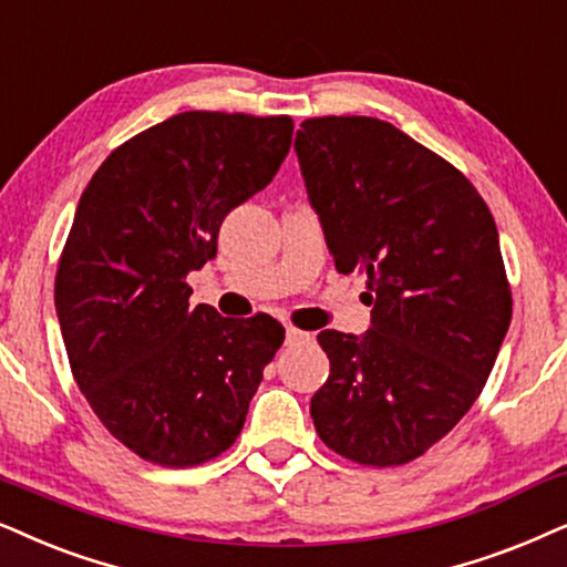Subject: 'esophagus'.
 Returning <instances> with one entry per match:
<instances>
[{
	"label": "esophagus",
	"mask_w": 567,
	"mask_h": 567,
	"mask_svg": "<svg viewBox=\"0 0 567 567\" xmlns=\"http://www.w3.org/2000/svg\"><path fill=\"white\" fill-rule=\"evenodd\" d=\"M307 341H312L310 333H305V330H299L293 326L286 328V343H289V347H297V343H307Z\"/></svg>",
	"instance_id": "1"
}]
</instances>
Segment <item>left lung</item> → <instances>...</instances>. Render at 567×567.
I'll return each instance as SVG.
<instances>
[{"label":"left lung","instance_id":"8db88e82","mask_svg":"<svg viewBox=\"0 0 567 567\" xmlns=\"http://www.w3.org/2000/svg\"><path fill=\"white\" fill-rule=\"evenodd\" d=\"M338 274L367 276L372 328L322 330L312 395L330 451L388 468L427 453L480 399L513 299L495 218L435 151L372 116H315L293 140Z\"/></svg>","mask_w":567,"mask_h":567}]
</instances>
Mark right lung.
Masks as SVG:
<instances>
[{
  "mask_svg": "<svg viewBox=\"0 0 567 567\" xmlns=\"http://www.w3.org/2000/svg\"><path fill=\"white\" fill-rule=\"evenodd\" d=\"M291 132V116L176 114L112 151L80 197L54 281L64 349L93 414L143 461L229 451L281 349V322L189 307L185 278L216 255L226 213L274 179Z\"/></svg>",
  "mask_w": 567,
  "mask_h": 567,
  "instance_id": "add662e5",
  "label": "right lung"
}]
</instances>
